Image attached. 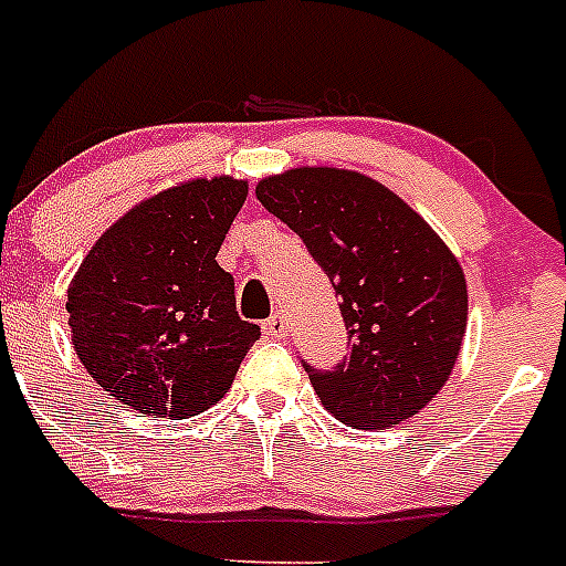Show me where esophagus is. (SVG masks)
Wrapping results in <instances>:
<instances>
[{"mask_svg": "<svg viewBox=\"0 0 566 566\" xmlns=\"http://www.w3.org/2000/svg\"><path fill=\"white\" fill-rule=\"evenodd\" d=\"M263 334H266L269 339H280V336L286 334V319H283V314H272V317L263 323Z\"/></svg>", "mask_w": 566, "mask_h": 566, "instance_id": "34e87169", "label": "esophagus"}]
</instances>
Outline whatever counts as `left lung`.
<instances>
[{
	"label": "left lung",
	"mask_w": 566,
	"mask_h": 566,
	"mask_svg": "<svg viewBox=\"0 0 566 566\" xmlns=\"http://www.w3.org/2000/svg\"><path fill=\"white\" fill-rule=\"evenodd\" d=\"M258 201L292 227L339 294L350 356L308 370L328 412L390 429L421 412L458 365L469 289L443 238L381 181L303 165L258 181Z\"/></svg>",
	"instance_id": "8db88e82"
}]
</instances>
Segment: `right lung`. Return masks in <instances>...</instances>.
Segmentation results:
<instances>
[{
  "instance_id": "add662e5",
  "label": "right lung",
  "mask_w": 566,
  "mask_h": 566,
  "mask_svg": "<svg viewBox=\"0 0 566 566\" xmlns=\"http://www.w3.org/2000/svg\"><path fill=\"white\" fill-rule=\"evenodd\" d=\"M249 181L199 176L123 212L66 286L81 365L117 401L151 418H190L230 392L261 328L238 317L216 261Z\"/></svg>"
}]
</instances>
